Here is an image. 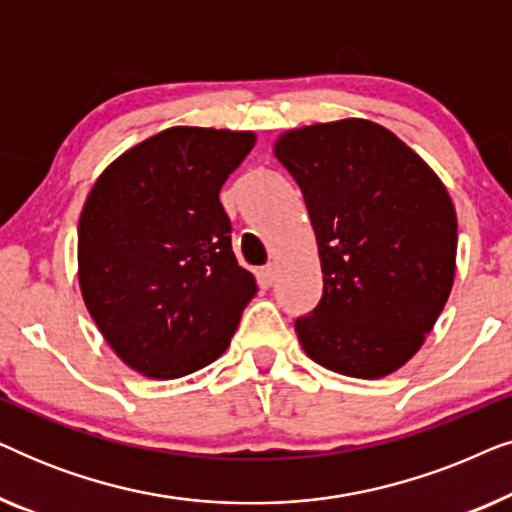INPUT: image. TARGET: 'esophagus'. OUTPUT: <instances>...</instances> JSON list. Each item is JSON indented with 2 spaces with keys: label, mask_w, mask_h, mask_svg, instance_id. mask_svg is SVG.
<instances>
[{
  "label": "esophagus",
  "mask_w": 512,
  "mask_h": 512,
  "mask_svg": "<svg viewBox=\"0 0 512 512\" xmlns=\"http://www.w3.org/2000/svg\"><path fill=\"white\" fill-rule=\"evenodd\" d=\"M258 279H261L263 286L275 284V265H265V268L258 270Z\"/></svg>",
  "instance_id": "34e87169"
}]
</instances>
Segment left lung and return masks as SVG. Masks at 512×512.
I'll return each mask as SVG.
<instances>
[{
  "label": "left lung",
  "instance_id": "1",
  "mask_svg": "<svg viewBox=\"0 0 512 512\" xmlns=\"http://www.w3.org/2000/svg\"><path fill=\"white\" fill-rule=\"evenodd\" d=\"M305 198L324 296L296 319L305 354L347 377L396 373L424 345L457 270V212L438 174L366 118L286 130L272 146Z\"/></svg>",
  "mask_w": 512,
  "mask_h": 512
}]
</instances>
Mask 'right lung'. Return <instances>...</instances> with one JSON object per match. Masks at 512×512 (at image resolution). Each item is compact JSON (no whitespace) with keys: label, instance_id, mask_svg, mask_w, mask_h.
Segmentation results:
<instances>
[{"label":"right lung","instance_id":"add662e5","mask_svg":"<svg viewBox=\"0 0 512 512\" xmlns=\"http://www.w3.org/2000/svg\"><path fill=\"white\" fill-rule=\"evenodd\" d=\"M249 130L177 125L121 153L79 219V286L118 359L177 380L219 359L258 286L230 247L219 191Z\"/></svg>","mask_w":512,"mask_h":512}]
</instances>
